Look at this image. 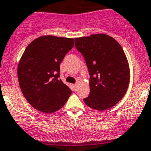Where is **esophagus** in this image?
<instances>
[{
  "instance_id": "1",
  "label": "esophagus",
  "mask_w": 151,
  "mask_h": 151,
  "mask_svg": "<svg viewBox=\"0 0 151 151\" xmlns=\"http://www.w3.org/2000/svg\"><path fill=\"white\" fill-rule=\"evenodd\" d=\"M78 86H79V84H78V83H76V84H75L74 85H73V87H74L75 90H78Z\"/></svg>"
}]
</instances>
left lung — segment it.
<instances>
[{"mask_svg":"<svg viewBox=\"0 0 151 151\" xmlns=\"http://www.w3.org/2000/svg\"><path fill=\"white\" fill-rule=\"evenodd\" d=\"M90 74V95L84 101L94 110H107L124 97L130 83V67L122 47L105 34L75 38Z\"/></svg>","mask_w":151,"mask_h":151,"instance_id":"1","label":"left lung"}]
</instances>
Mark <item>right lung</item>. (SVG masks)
<instances>
[{
  "label": "right lung",
  "mask_w": 151,
  "mask_h": 151,
  "mask_svg": "<svg viewBox=\"0 0 151 151\" xmlns=\"http://www.w3.org/2000/svg\"><path fill=\"white\" fill-rule=\"evenodd\" d=\"M74 46L73 38L44 35L32 41L18 66L23 95L32 107L44 113L60 110L72 91L58 79L60 64Z\"/></svg>",
  "instance_id": "right-lung-1"
}]
</instances>
